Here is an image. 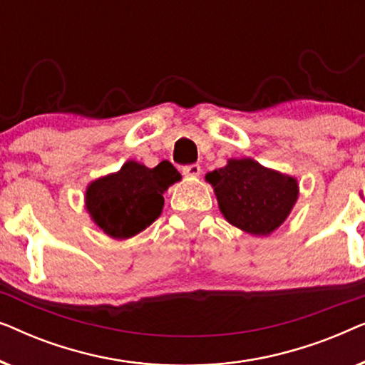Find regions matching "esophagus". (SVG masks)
<instances>
[{
    "label": "esophagus",
    "mask_w": 365,
    "mask_h": 365,
    "mask_svg": "<svg viewBox=\"0 0 365 365\" xmlns=\"http://www.w3.org/2000/svg\"><path fill=\"white\" fill-rule=\"evenodd\" d=\"M182 173H184V176L197 178L199 174H201V166H199V164H189V166L182 168Z\"/></svg>",
    "instance_id": "34e87169"
}]
</instances>
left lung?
I'll list each match as a JSON object with an SVG mask.
<instances>
[{
    "label": "left lung",
    "instance_id": "obj_1",
    "mask_svg": "<svg viewBox=\"0 0 365 365\" xmlns=\"http://www.w3.org/2000/svg\"><path fill=\"white\" fill-rule=\"evenodd\" d=\"M219 209L232 226L254 236H269L291 214L299 196L297 179L264 168L251 158L229 159L206 174Z\"/></svg>",
    "mask_w": 365,
    "mask_h": 365
}]
</instances>
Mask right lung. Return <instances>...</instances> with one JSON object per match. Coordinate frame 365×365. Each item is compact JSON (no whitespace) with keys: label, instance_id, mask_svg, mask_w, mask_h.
<instances>
[{"label":"right lung","instance_id":"add662e5","mask_svg":"<svg viewBox=\"0 0 365 365\" xmlns=\"http://www.w3.org/2000/svg\"><path fill=\"white\" fill-rule=\"evenodd\" d=\"M181 181L169 161L156 168L128 161L118 173L89 184L86 209L93 222L113 239H129L144 231L161 216L164 191Z\"/></svg>","mask_w":365,"mask_h":365}]
</instances>
